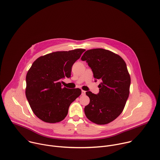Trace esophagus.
<instances>
[{"label":"esophagus","mask_w":160,"mask_h":160,"mask_svg":"<svg viewBox=\"0 0 160 160\" xmlns=\"http://www.w3.org/2000/svg\"><path fill=\"white\" fill-rule=\"evenodd\" d=\"M85 90H82V95H85Z\"/></svg>","instance_id":"34e87169"}]
</instances>
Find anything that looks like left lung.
I'll return each instance as SVG.
<instances>
[{"mask_svg": "<svg viewBox=\"0 0 160 160\" xmlns=\"http://www.w3.org/2000/svg\"><path fill=\"white\" fill-rule=\"evenodd\" d=\"M81 59L86 61L96 79L101 80L99 94L86 92L89 104L84 108L87 118L98 125H106L122 112L130 93V76L124 60L103 49L87 51Z\"/></svg>", "mask_w": 160, "mask_h": 160, "instance_id": "8db88e82", "label": "left lung"}]
</instances>
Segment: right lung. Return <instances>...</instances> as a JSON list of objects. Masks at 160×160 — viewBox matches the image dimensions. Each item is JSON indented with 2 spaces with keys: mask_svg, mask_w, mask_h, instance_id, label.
Returning a JSON list of instances; mask_svg holds the SVG:
<instances>
[{
  "mask_svg": "<svg viewBox=\"0 0 160 160\" xmlns=\"http://www.w3.org/2000/svg\"><path fill=\"white\" fill-rule=\"evenodd\" d=\"M85 51L54 52L39 57L32 64L26 76L25 94L41 120L50 123L63 120L71 103L81 94L80 88H62L61 80L71 77L73 64Z\"/></svg>",
  "mask_w": 160,
  "mask_h": 160,
  "instance_id": "add662e5",
  "label": "right lung"
}]
</instances>
